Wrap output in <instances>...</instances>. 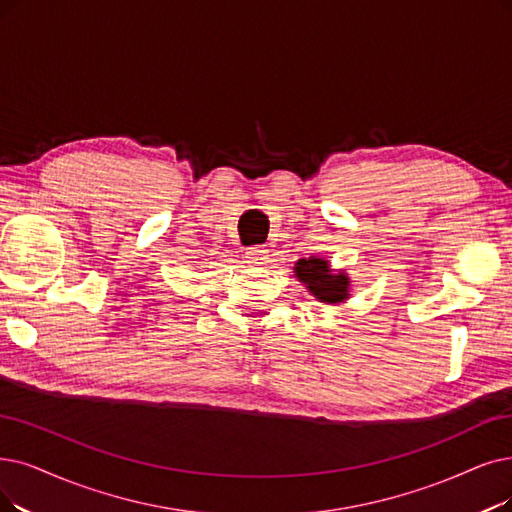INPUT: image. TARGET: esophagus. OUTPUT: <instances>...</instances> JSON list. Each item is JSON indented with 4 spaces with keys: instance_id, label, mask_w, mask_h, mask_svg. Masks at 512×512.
Listing matches in <instances>:
<instances>
[{
    "instance_id": "obj_1",
    "label": "esophagus",
    "mask_w": 512,
    "mask_h": 512,
    "mask_svg": "<svg viewBox=\"0 0 512 512\" xmlns=\"http://www.w3.org/2000/svg\"><path fill=\"white\" fill-rule=\"evenodd\" d=\"M245 258H248V262H252L254 267H262V264L269 262V250L264 248V245H256V248H250L245 252Z\"/></svg>"
}]
</instances>
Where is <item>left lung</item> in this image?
<instances>
[{
    "label": "left lung",
    "mask_w": 512,
    "mask_h": 512,
    "mask_svg": "<svg viewBox=\"0 0 512 512\" xmlns=\"http://www.w3.org/2000/svg\"><path fill=\"white\" fill-rule=\"evenodd\" d=\"M294 273L302 283L309 285L311 294H315L321 302H342L349 296V277L344 273L330 275L327 260L302 258L296 262Z\"/></svg>",
    "instance_id": "left-lung-1"
}]
</instances>
